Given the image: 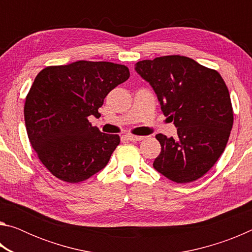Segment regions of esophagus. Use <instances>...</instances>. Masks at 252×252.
Here are the masks:
<instances>
[{"label":"esophagus","mask_w":252,"mask_h":252,"mask_svg":"<svg viewBox=\"0 0 252 252\" xmlns=\"http://www.w3.org/2000/svg\"><path fill=\"white\" fill-rule=\"evenodd\" d=\"M125 138L126 140H130V141H142V140L144 139V136H140V135H132V134H126L125 135Z\"/></svg>","instance_id":"obj_1"}]
</instances>
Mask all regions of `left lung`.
Instances as JSON below:
<instances>
[{
	"label": "left lung",
	"mask_w": 252,
	"mask_h": 252,
	"mask_svg": "<svg viewBox=\"0 0 252 252\" xmlns=\"http://www.w3.org/2000/svg\"><path fill=\"white\" fill-rule=\"evenodd\" d=\"M135 71L150 83L178 136L157 134L160 155L153 168L177 183L198 180L224 151L233 125L230 94L216 70L181 55L143 60Z\"/></svg>",
	"instance_id": "left-lung-1"
}]
</instances>
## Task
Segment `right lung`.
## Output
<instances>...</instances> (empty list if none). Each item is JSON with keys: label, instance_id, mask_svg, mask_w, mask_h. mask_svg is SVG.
Masks as SVG:
<instances>
[{"label": "right lung", "instance_id": "right-lung-1", "mask_svg": "<svg viewBox=\"0 0 252 252\" xmlns=\"http://www.w3.org/2000/svg\"><path fill=\"white\" fill-rule=\"evenodd\" d=\"M126 65L76 61L46 66L25 99L24 120L31 146L54 177L78 183L103 169L120 143L118 134L92 126L108 93L129 79Z\"/></svg>", "mask_w": 252, "mask_h": 252}]
</instances>
